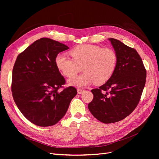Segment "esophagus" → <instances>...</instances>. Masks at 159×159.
<instances>
[{"label":"esophagus","instance_id":"esophagus-1","mask_svg":"<svg viewBox=\"0 0 159 159\" xmlns=\"http://www.w3.org/2000/svg\"><path fill=\"white\" fill-rule=\"evenodd\" d=\"M84 90L83 89H82V88L77 89V93H78V94H81V93H82L83 92H84Z\"/></svg>","mask_w":159,"mask_h":159}]
</instances>
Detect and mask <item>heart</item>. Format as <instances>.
<instances>
[{
  "instance_id": "1",
  "label": "heart",
  "mask_w": 159,
  "mask_h": 159,
  "mask_svg": "<svg viewBox=\"0 0 159 159\" xmlns=\"http://www.w3.org/2000/svg\"><path fill=\"white\" fill-rule=\"evenodd\" d=\"M72 59L64 54H58L55 58L57 68L67 77H73L82 67L84 72L68 80L69 84L83 87L94 82L101 85L109 80L117 65L118 57L114 49L93 44H81L70 52Z\"/></svg>"
}]
</instances>
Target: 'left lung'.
Here are the masks:
<instances>
[{"label":"left lung","mask_w":159,"mask_h":159,"mask_svg":"<svg viewBox=\"0 0 159 159\" xmlns=\"http://www.w3.org/2000/svg\"><path fill=\"white\" fill-rule=\"evenodd\" d=\"M117 54L116 70L104 84L93 89L88 109L103 123L119 122L138 105L146 84V70L135 49L115 39H108Z\"/></svg>","instance_id":"obj_1"}]
</instances>
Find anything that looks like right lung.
<instances>
[{
	"label": "right lung",
	"mask_w": 159,
	"mask_h": 159,
	"mask_svg": "<svg viewBox=\"0 0 159 159\" xmlns=\"http://www.w3.org/2000/svg\"><path fill=\"white\" fill-rule=\"evenodd\" d=\"M68 49L58 41L41 38L16 58L12 73L13 97L22 115L37 126L56 124L77 93L72 86L58 91L66 81L57 68L55 58Z\"/></svg>",
	"instance_id": "obj_1"
}]
</instances>
